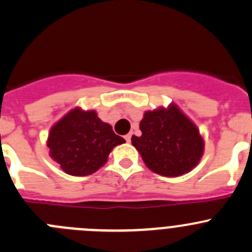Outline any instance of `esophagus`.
Returning <instances> with one entry per match:
<instances>
[{"label": "esophagus", "mask_w": 252, "mask_h": 252, "mask_svg": "<svg viewBox=\"0 0 252 252\" xmlns=\"http://www.w3.org/2000/svg\"><path fill=\"white\" fill-rule=\"evenodd\" d=\"M124 138H126V143H130V140H131V134H126V135L124 136Z\"/></svg>", "instance_id": "1"}]
</instances>
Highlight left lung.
I'll return each mask as SVG.
<instances>
[{
  "label": "left lung",
  "instance_id": "1",
  "mask_svg": "<svg viewBox=\"0 0 252 252\" xmlns=\"http://www.w3.org/2000/svg\"><path fill=\"white\" fill-rule=\"evenodd\" d=\"M141 136L131 143L145 165L158 175L176 177L191 171L203 155V139L197 126L175 104L146 112L140 122Z\"/></svg>",
  "mask_w": 252,
  "mask_h": 252
}]
</instances>
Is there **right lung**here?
<instances>
[{
  "label": "right lung",
  "mask_w": 252,
  "mask_h": 252,
  "mask_svg": "<svg viewBox=\"0 0 252 252\" xmlns=\"http://www.w3.org/2000/svg\"><path fill=\"white\" fill-rule=\"evenodd\" d=\"M126 143L96 112L72 109L51 128L48 139L50 156L66 173L87 176L107 161L114 146Z\"/></svg>",
  "instance_id": "right-lung-1"
}]
</instances>
